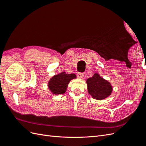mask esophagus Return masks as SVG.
I'll return each mask as SVG.
<instances>
[{
  "label": "esophagus",
  "mask_w": 146,
  "mask_h": 146,
  "mask_svg": "<svg viewBox=\"0 0 146 146\" xmlns=\"http://www.w3.org/2000/svg\"><path fill=\"white\" fill-rule=\"evenodd\" d=\"M84 74H84V72H78L77 74V76L79 78H82L84 76Z\"/></svg>",
  "instance_id": "1"
}]
</instances>
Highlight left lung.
<instances>
[{
  "mask_svg": "<svg viewBox=\"0 0 146 146\" xmlns=\"http://www.w3.org/2000/svg\"><path fill=\"white\" fill-rule=\"evenodd\" d=\"M86 83L88 92L94 99H104L111 93V85L98 74H94L92 77L88 78Z\"/></svg>",
  "mask_w": 146,
  "mask_h": 146,
  "instance_id": "obj_1",
  "label": "left lung"
}]
</instances>
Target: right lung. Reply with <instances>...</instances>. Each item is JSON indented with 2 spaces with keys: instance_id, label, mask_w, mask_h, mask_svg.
I'll return each instance as SVG.
<instances>
[{
  "instance_id": "1",
  "label": "right lung",
  "mask_w": 146,
  "mask_h": 146,
  "mask_svg": "<svg viewBox=\"0 0 146 146\" xmlns=\"http://www.w3.org/2000/svg\"><path fill=\"white\" fill-rule=\"evenodd\" d=\"M74 74H66L62 72L53 77L48 82V88L54 94H64L67 89L69 82L72 79L76 78Z\"/></svg>"
}]
</instances>
